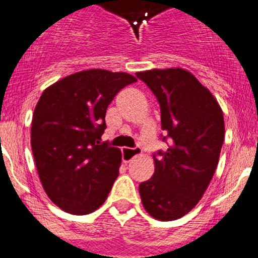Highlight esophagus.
Returning a JSON list of instances; mask_svg holds the SVG:
<instances>
[{
  "label": "esophagus",
  "instance_id": "esophagus-1",
  "mask_svg": "<svg viewBox=\"0 0 258 258\" xmlns=\"http://www.w3.org/2000/svg\"><path fill=\"white\" fill-rule=\"evenodd\" d=\"M142 153L140 148H123L121 149V155H123V162L128 163L134 157L139 155Z\"/></svg>",
  "mask_w": 258,
  "mask_h": 258
}]
</instances>
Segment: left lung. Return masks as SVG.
<instances>
[{
	"mask_svg": "<svg viewBox=\"0 0 258 258\" xmlns=\"http://www.w3.org/2000/svg\"><path fill=\"white\" fill-rule=\"evenodd\" d=\"M160 105L167 152L154 155V174L139 185L143 207L159 221H174L193 210L216 172L224 140L218 101L184 69L139 71Z\"/></svg>",
	"mask_w": 258,
	"mask_h": 258,
	"instance_id": "1",
	"label": "left lung"
}]
</instances>
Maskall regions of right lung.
<instances>
[{
    "label": "right lung",
    "mask_w": 258,
    "mask_h": 258,
    "mask_svg": "<svg viewBox=\"0 0 258 258\" xmlns=\"http://www.w3.org/2000/svg\"><path fill=\"white\" fill-rule=\"evenodd\" d=\"M126 73L79 71L45 89L35 108L31 148L46 195L71 215H89L108 197L121 163L119 148L100 143L105 114Z\"/></svg>",
    "instance_id": "1"
}]
</instances>
